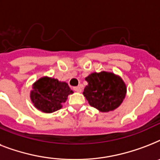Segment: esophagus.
I'll return each mask as SVG.
<instances>
[{
  "label": "esophagus",
  "mask_w": 160,
  "mask_h": 160,
  "mask_svg": "<svg viewBox=\"0 0 160 160\" xmlns=\"http://www.w3.org/2000/svg\"><path fill=\"white\" fill-rule=\"evenodd\" d=\"M74 90L76 91V92H81V88L80 86H76V87H74Z\"/></svg>",
  "instance_id": "1"
}]
</instances>
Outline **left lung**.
<instances>
[{"label": "left lung", "mask_w": 160, "mask_h": 160, "mask_svg": "<svg viewBox=\"0 0 160 160\" xmlns=\"http://www.w3.org/2000/svg\"><path fill=\"white\" fill-rule=\"evenodd\" d=\"M88 82L83 92L91 106L101 112L114 110L125 97L126 86L121 78L109 72L93 73L85 78Z\"/></svg>", "instance_id": "left-lung-1"}]
</instances>
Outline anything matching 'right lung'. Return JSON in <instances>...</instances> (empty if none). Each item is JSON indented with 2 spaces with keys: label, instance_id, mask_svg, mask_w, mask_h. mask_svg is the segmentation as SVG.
Returning <instances> with one entry per match:
<instances>
[{
  "label": "right lung",
  "instance_id": "right-lung-1",
  "mask_svg": "<svg viewBox=\"0 0 160 160\" xmlns=\"http://www.w3.org/2000/svg\"><path fill=\"white\" fill-rule=\"evenodd\" d=\"M69 85L56 79L43 77L33 85L31 98L34 105L45 113H52L62 108L67 96L72 94Z\"/></svg>",
  "mask_w": 160,
  "mask_h": 160
}]
</instances>
